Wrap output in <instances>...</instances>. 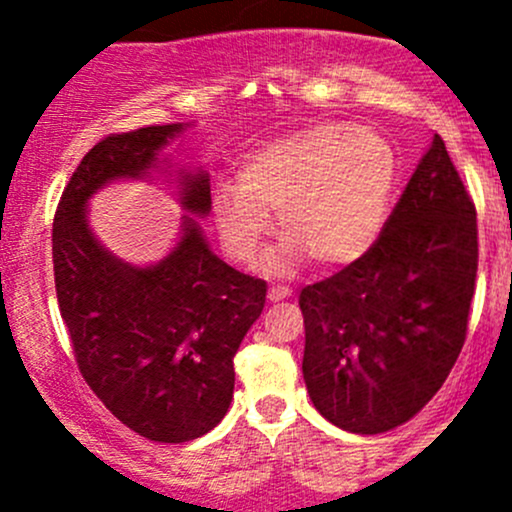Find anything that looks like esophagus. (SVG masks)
Segmentation results:
<instances>
[{"mask_svg":"<svg viewBox=\"0 0 512 512\" xmlns=\"http://www.w3.org/2000/svg\"><path fill=\"white\" fill-rule=\"evenodd\" d=\"M292 294V289H289L287 285H272L270 292H267V297L272 299V302H280V299H285Z\"/></svg>","mask_w":512,"mask_h":512,"instance_id":"1","label":"esophagus"}]
</instances>
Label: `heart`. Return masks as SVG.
I'll return each instance as SVG.
<instances>
[{
    "instance_id": "obj_1",
    "label": "heart",
    "mask_w": 512,
    "mask_h": 512,
    "mask_svg": "<svg viewBox=\"0 0 512 512\" xmlns=\"http://www.w3.org/2000/svg\"><path fill=\"white\" fill-rule=\"evenodd\" d=\"M240 185L215 193L213 215L227 255L252 262L282 213L285 242L270 270L312 257L319 267L354 265L371 250L389 213L396 156L379 136L344 123L304 128L242 158Z\"/></svg>"
}]
</instances>
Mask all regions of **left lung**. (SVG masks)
I'll use <instances>...</instances> for the list:
<instances>
[{"label":"left lung","mask_w":512,"mask_h":512,"mask_svg":"<svg viewBox=\"0 0 512 512\" xmlns=\"http://www.w3.org/2000/svg\"><path fill=\"white\" fill-rule=\"evenodd\" d=\"M476 272V203L436 133L371 250L299 292L319 414L352 433L418 414L466 342Z\"/></svg>","instance_id":"1"}]
</instances>
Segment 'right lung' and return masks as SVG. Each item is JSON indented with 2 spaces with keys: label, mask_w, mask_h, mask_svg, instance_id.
Listing matches in <instances>:
<instances>
[{
  "label": "right lung",
  "mask_w": 512,
  "mask_h": 512,
  "mask_svg": "<svg viewBox=\"0 0 512 512\" xmlns=\"http://www.w3.org/2000/svg\"><path fill=\"white\" fill-rule=\"evenodd\" d=\"M178 123L101 138L56 205L51 257L59 312L91 391L138 436L185 443L227 414L232 356L265 307L267 282L210 252L193 220L156 267L108 255L86 225V200L113 178L146 173ZM183 208L210 210L208 175L185 178Z\"/></svg>",
  "instance_id": "right-lung-1"
}]
</instances>
